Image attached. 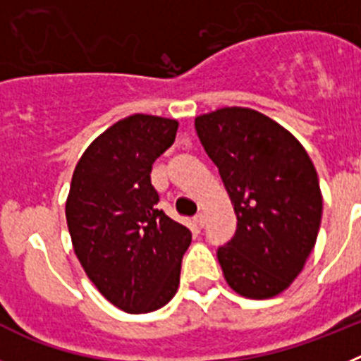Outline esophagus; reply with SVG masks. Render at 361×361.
I'll return each instance as SVG.
<instances>
[{
  "instance_id": "esophagus-1",
  "label": "esophagus",
  "mask_w": 361,
  "mask_h": 361,
  "mask_svg": "<svg viewBox=\"0 0 361 361\" xmlns=\"http://www.w3.org/2000/svg\"><path fill=\"white\" fill-rule=\"evenodd\" d=\"M195 224L199 226V228H204V224H206V215H204V213H199V215L195 216Z\"/></svg>"
}]
</instances>
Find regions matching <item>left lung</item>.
Wrapping results in <instances>:
<instances>
[{"label": "left lung", "mask_w": 361, "mask_h": 361, "mask_svg": "<svg viewBox=\"0 0 361 361\" xmlns=\"http://www.w3.org/2000/svg\"><path fill=\"white\" fill-rule=\"evenodd\" d=\"M195 130L237 213V231L216 250L226 282L245 298L280 295L304 269L320 229V183L307 152L251 108L204 114Z\"/></svg>", "instance_id": "obj_1"}]
</instances>
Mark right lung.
I'll list each match as a JSON object with an SVG mask.
<instances>
[{
	"label": "right lung",
	"instance_id": "obj_1",
	"mask_svg": "<svg viewBox=\"0 0 361 361\" xmlns=\"http://www.w3.org/2000/svg\"><path fill=\"white\" fill-rule=\"evenodd\" d=\"M178 123L135 114L121 119L79 159L66 199L73 251L99 293L124 312L161 309L175 296L191 231L157 208L152 164Z\"/></svg>",
	"mask_w": 361,
	"mask_h": 361
}]
</instances>
